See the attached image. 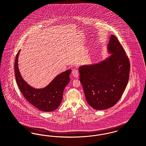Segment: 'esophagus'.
Segmentation results:
<instances>
[{
  "label": "esophagus",
  "mask_w": 146,
  "mask_h": 146,
  "mask_svg": "<svg viewBox=\"0 0 146 146\" xmlns=\"http://www.w3.org/2000/svg\"><path fill=\"white\" fill-rule=\"evenodd\" d=\"M72 74L75 78H78L79 76V73H78V70L77 69H73L72 70Z\"/></svg>",
  "instance_id": "34e87169"
}]
</instances>
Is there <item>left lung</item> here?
<instances>
[{"mask_svg":"<svg viewBox=\"0 0 146 146\" xmlns=\"http://www.w3.org/2000/svg\"><path fill=\"white\" fill-rule=\"evenodd\" d=\"M107 52L110 55L103 60L78 68L86 100L98 110L108 109L118 102L129 76V58L113 35L110 36Z\"/></svg>","mask_w":146,"mask_h":146,"instance_id":"obj_1","label":"left lung"}]
</instances>
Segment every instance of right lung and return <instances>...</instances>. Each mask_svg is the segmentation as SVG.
Wrapping results in <instances>:
<instances>
[{
  "mask_svg": "<svg viewBox=\"0 0 146 146\" xmlns=\"http://www.w3.org/2000/svg\"><path fill=\"white\" fill-rule=\"evenodd\" d=\"M20 50L15 61V78L21 92L26 100L41 111H53L60 105L65 87L70 82L69 75L72 70L68 69L56 77L45 87L35 88L30 86L22 77L18 64Z\"/></svg>",
  "mask_w": 146,
  "mask_h": 146,
  "instance_id": "obj_1",
  "label": "right lung"
}]
</instances>
